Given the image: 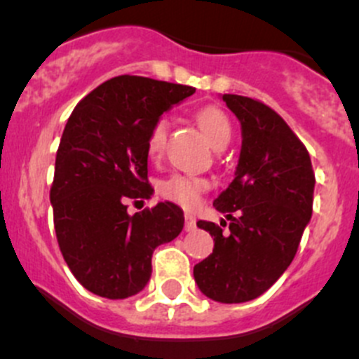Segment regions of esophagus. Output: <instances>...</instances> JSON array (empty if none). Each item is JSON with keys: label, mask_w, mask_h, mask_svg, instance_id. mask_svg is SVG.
<instances>
[{"label": "esophagus", "mask_w": 359, "mask_h": 359, "mask_svg": "<svg viewBox=\"0 0 359 359\" xmlns=\"http://www.w3.org/2000/svg\"><path fill=\"white\" fill-rule=\"evenodd\" d=\"M195 216H191L190 212H184V230L187 231H194L195 230Z\"/></svg>", "instance_id": "obj_1"}]
</instances>
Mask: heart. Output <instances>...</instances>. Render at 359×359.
Instances as JSON below:
<instances>
[{"instance_id": "heart-1", "label": "heart", "mask_w": 359, "mask_h": 359, "mask_svg": "<svg viewBox=\"0 0 359 359\" xmlns=\"http://www.w3.org/2000/svg\"><path fill=\"white\" fill-rule=\"evenodd\" d=\"M198 128L204 133L205 140L214 149H223L228 145L231 138V124L223 110L217 107H202L195 114ZM169 124L164 117H158L150 126L147 135L145 149L150 158H158L164 152L165 142H168ZM210 188V181L205 176L184 175V172H175L165 180L158 181L157 194L169 202H175L184 209H191L201 202L202 195Z\"/></svg>"}]
</instances>
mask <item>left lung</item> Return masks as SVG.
<instances>
[{
	"mask_svg": "<svg viewBox=\"0 0 359 359\" xmlns=\"http://www.w3.org/2000/svg\"><path fill=\"white\" fill-rule=\"evenodd\" d=\"M242 124L235 180L214 201L230 219L219 228L197 226L214 236L209 257L195 264L198 289L217 302H247L264 294L290 266L313 214L315 171L304 143L264 102L223 95Z\"/></svg>",
	"mask_w": 359,
	"mask_h": 359,
	"instance_id": "obj_1",
	"label": "left lung"
}]
</instances>
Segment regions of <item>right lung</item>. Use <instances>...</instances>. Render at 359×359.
I'll return each mask as SVG.
<instances>
[{
    "instance_id": "add662e5",
    "label": "right lung",
    "mask_w": 359,
    "mask_h": 359,
    "mask_svg": "<svg viewBox=\"0 0 359 359\" xmlns=\"http://www.w3.org/2000/svg\"><path fill=\"white\" fill-rule=\"evenodd\" d=\"M195 88L142 76H117L95 88L70 114L50 190L58 247L77 282L107 299L138 294L152 275L155 247L184 224L172 202L128 214L150 198L149 129Z\"/></svg>"
}]
</instances>
